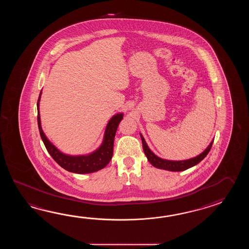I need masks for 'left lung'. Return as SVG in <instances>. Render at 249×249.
I'll use <instances>...</instances> for the list:
<instances>
[{
	"label": "left lung",
	"instance_id": "1",
	"mask_svg": "<svg viewBox=\"0 0 249 249\" xmlns=\"http://www.w3.org/2000/svg\"><path fill=\"white\" fill-rule=\"evenodd\" d=\"M142 138V142L143 150L144 153L146 155L147 159H148L149 163L152 164L155 167L159 168V169L167 170V171H172V172H180V171H184V170L189 169L192 166L198 164L200 161L205 159L207 157V154L209 153L210 149L212 148V145L213 141H212V142L209 144V146L207 147L205 151H203L200 155L196 156L195 158L191 159H187V160H182V161H172V160H166V159H160L158 156H156L155 154L149 149L147 145V143L145 142L142 135L141 134Z\"/></svg>",
	"mask_w": 249,
	"mask_h": 249
}]
</instances>
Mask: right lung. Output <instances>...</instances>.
Wrapping results in <instances>:
<instances>
[{"instance_id":"1","label":"right lung","mask_w":249,"mask_h":249,"mask_svg":"<svg viewBox=\"0 0 249 249\" xmlns=\"http://www.w3.org/2000/svg\"><path fill=\"white\" fill-rule=\"evenodd\" d=\"M41 94L42 90L40 92L37 101L38 128L44 146L49 154L52 156V158L62 168L75 174H90L104 168L111 160L114 148V139L117 132V126L122 120L124 114L119 113L113 116L109 122L107 123L103 142L101 144V147L94 152L85 156H69L60 152L58 148L48 140L44 132H42L39 113V101L41 99Z\"/></svg>"}]
</instances>
